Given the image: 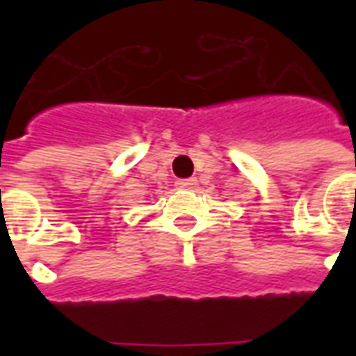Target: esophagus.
Masks as SVG:
<instances>
[{"label":"esophagus","mask_w":356,"mask_h":356,"mask_svg":"<svg viewBox=\"0 0 356 356\" xmlns=\"http://www.w3.org/2000/svg\"><path fill=\"white\" fill-rule=\"evenodd\" d=\"M175 185H177V188L188 191V188H194V185H196V179H179Z\"/></svg>","instance_id":"obj_1"}]
</instances>
